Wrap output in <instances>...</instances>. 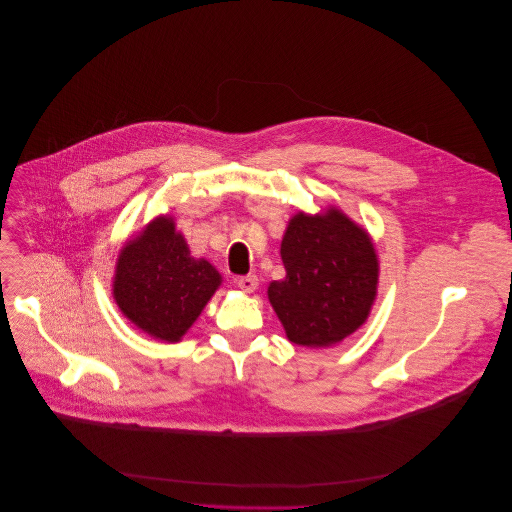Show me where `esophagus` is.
I'll list each match as a JSON object with an SVG mask.
<instances>
[{"instance_id":"1","label":"esophagus","mask_w":512,"mask_h":512,"mask_svg":"<svg viewBox=\"0 0 512 512\" xmlns=\"http://www.w3.org/2000/svg\"><path fill=\"white\" fill-rule=\"evenodd\" d=\"M236 284H238L242 290H246V292H254V290L258 288V276H256V274L240 276V278L236 280Z\"/></svg>"}]
</instances>
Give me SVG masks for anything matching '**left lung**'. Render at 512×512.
<instances>
[{"label":"left lung","mask_w":512,"mask_h":512,"mask_svg":"<svg viewBox=\"0 0 512 512\" xmlns=\"http://www.w3.org/2000/svg\"><path fill=\"white\" fill-rule=\"evenodd\" d=\"M286 278L268 286V300L288 341L331 347L353 335L377 296L379 260L369 234L341 210L298 212L280 244Z\"/></svg>","instance_id":"left-lung-1"}]
</instances>
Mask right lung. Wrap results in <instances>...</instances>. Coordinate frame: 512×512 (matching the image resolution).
<instances>
[{
	"label": "right lung",
	"instance_id": "obj_1",
	"mask_svg": "<svg viewBox=\"0 0 512 512\" xmlns=\"http://www.w3.org/2000/svg\"><path fill=\"white\" fill-rule=\"evenodd\" d=\"M222 284V274L193 258L169 216L155 218L119 254L113 296L121 313L153 339L179 341Z\"/></svg>",
	"mask_w": 512,
	"mask_h": 512
}]
</instances>
